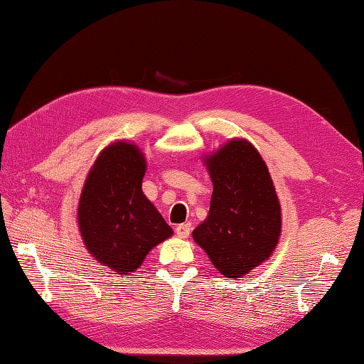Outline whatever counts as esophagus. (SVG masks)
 <instances>
[{
  "label": "esophagus",
  "instance_id": "obj_1",
  "mask_svg": "<svg viewBox=\"0 0 364 364\" xmlns=\"http://www.w3.org/2000/svg\"><path fill=\"white\" fill-rule=\"evenodd\" d=\"M190 230H192V225H190L188 222H186V224H181L176 227V235L178 238H188Z\"/></svg>",
  "mask_w": 364,
  "mask_h": 364
}]
</instances>
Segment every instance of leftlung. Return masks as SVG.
I'll return each instance as SVG.
<instances>
[{"mask_svg": "<svg viewBox=\"0 0 364 364\" xmlns=\"http://www.w3.org/2000/svg\"><path fill=\"white\" fill-rule=\"evenodd\" d=\"M213 181L208 218L195 228V243L227 278H241L269 259L282 235V206L256 146L228 140L203 158Z\"/></svg>", "mask_w": 364, "mask_h": 364, "instance_id": "1", "label": "left lung"}]
</instances>
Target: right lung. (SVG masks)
Wrapping results in <instances>:
<instances>
[{
  "label": "right lung",
  "mask_w": 364,
  "mask_h": 364,
  "mask_svg": "<svg viewBox=\"0 0 364 364\" xmlns=\"http://www.w3.org/2000/svg\"><path fill=\"white\" fill-rule=\"evenodd\" d=\"M146 159L129 140L99 153L78 203V228L87 252L114 272L129 275L153 247L172 235L163 215L142 192Z\"/></svg>",
  "instance_id": "1"
}]
</instances>
